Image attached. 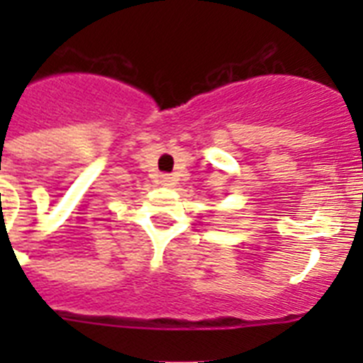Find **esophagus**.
<instances>
[{"label": "esophagus", "mask_w": 363, "mask_h": 363, "mask_svg": "<svg viewBox=\"0 0 363 363\" xmlns=\"http://www.w3.org/2000/svg\"><path fill=\"white\" fill-rule=\"evenodd\" d=\"M162 184L165 187H171V185H174V178L171 174H162Z\"/></svg>", "instance_id": "esophagus-1"}]
</instances>
